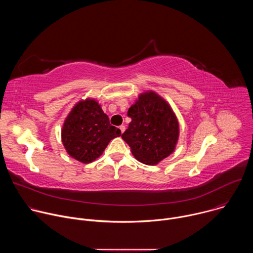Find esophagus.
Returning a JSON list of instances; mask_svg holds the SVG:
<instances>
[{"label":"esophagus","mask_w":253,"mask_h":253,"mask_svg":"<svg viewBox=\"0 0 253 253\" xmlns=\"http://www.w3.org/2000/svg\"><path fill=\"white\" fill-rule=\"evenodd\" d=\"M119 129H120L121 133H123V132L125 131V126H124V125H121V126H119Z\"/></svg>","instance_id":"34e87169"}]
</instances>
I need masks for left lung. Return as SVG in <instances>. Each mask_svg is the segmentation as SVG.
I'll return each mask as SVG.
<instances>
[{"label":"left lung","mask_w":253,"mask_h":253,"mask_svg":"<svg viewBox=\"0 0 253 253\" xmlns=\"http://www.w3.org/2000/svg\"><path fill=\"white\" fill-rule=\"evenodd\" d=\"M127 115L131 122L122 138L137 160L154 165L174 151L179 124L169 104L159 95L152 91L141 94Z\"/></svg>","instance_id":"obj_1"}]
</instances>
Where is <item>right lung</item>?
Returning a JSON list of instances; mask_svg holds the SVG:
<instances>
[{"instance_id": "add662e5", "label": "right lung", "mask_w": 253, "mask_h": 253, "mask_svg": "<svg viewBox=\"0 0 253 253\" xmlns=\"http://www.w3.org/2000/svg\"><path fill=\"white\" fill-rule=\"evenodd\" d=\"M121 135L94 99L80 101L66 118L62 142L68 154L82 163L98 158L108 143Z\"/></svg>"}]
</instances>
